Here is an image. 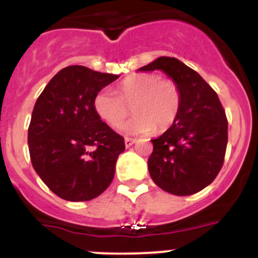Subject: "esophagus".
I'll return each mask as SVG.
<instances>
[{"mask_svg": "<svg viewBox=\"0 0 258 258\" xmlns=\"http://www.w3.org/2000/svg\"><path fill=\"white\" fill-rule=\"evenodd\" d=\"M134 143H136V140H133V138H125V146L126 147H131V146H133Z\"/></svg>", "mask_w": 258, "mask_h": 258, "instance_id": "obj_1", "label": "esophagus"}]
</instances>
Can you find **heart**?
I'll list each match as a JSON object with an SVG mask.
<instances>
[{"label": "heart", "mask_w": 258, "mask_h": 258, "mask_svg": "<svg viewBox=\"0 0 258 258\" xmlns=\"http://www.w3.org/2000/svg\"><path fill=\"white\" fill-rule=\"evenodd\" d=\"M117 94L103 89L94 97L93 107L107 125L117 127L131 113L133 118L121 126L129 136L166 131L177 120L182 106V93L172 79L155 74H137L120 83Z\"/></svg>", "instance_id": "heart-1"}]
</instances>
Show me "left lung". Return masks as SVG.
<instances>
[{
	"instance_id": "obj_1",
	"label": "left lung",
	"mask_w": 258,
	"mask_h": 258,
	"mask_svg": "<svg viewBox=\"0 0 258 258\" xmlns=\"http://www.w3.org/2000/svg\"><path fill=\"white\" fill-rule=\"evenodd\" d=\"M161 70L178 84L182 106L174 124L152 140V181L166 192L192 195L220 173L227 146V118L217 93L181 60L160 56L140 71Z\"/></svg>"
}]
</instances>
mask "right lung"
<instances>
[{
    "label": "right lung",
    "instance_id": "1",
    "mask_svg": "<svg viewBox=\"0 0 258 258\" xmlns=\"http://www.w3.org/2000/svg\"><path fill=\"white\" fill-rule=\"evenodd\" d=\"M117 77L70 66L37 98L28 127L29 156L40 178L61 199L88 202L112 182L125 142L95 113L93 101Z\"/></svg>",
    "mask_w": 258,
    "mask_h": 258
}]
</instances>
